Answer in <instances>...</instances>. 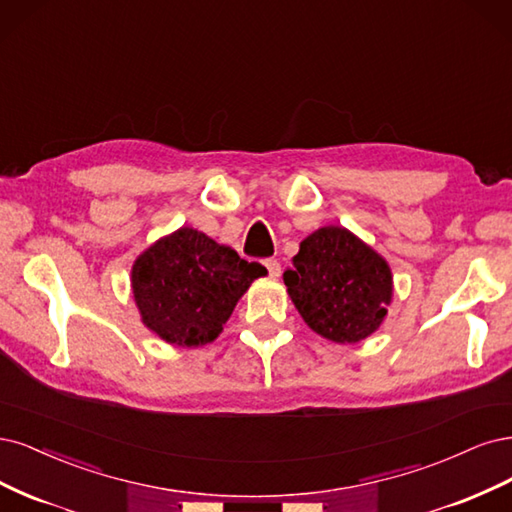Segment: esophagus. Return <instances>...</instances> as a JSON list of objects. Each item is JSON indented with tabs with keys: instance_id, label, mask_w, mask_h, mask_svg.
Listing matches in <instances>:
<instances>
[{
	"instance_id": "1",
	"label": "esophagus",
	"mask_w": 512,
	"mask_h": 512,
	"mask_svg": "<svg viewBox=\"0 0 512 512\" xmlns=\"http://www.w3.org/2000/svg\"><path fill=\"white\" fill-rule=\"evenodd\" d=\"M263 266H266L268 268V272H270V276L272 278H276V276H280V263L276 261V259H266V261H263Z\"/></svg>"
}]
</instances>
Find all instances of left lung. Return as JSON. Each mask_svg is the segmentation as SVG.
Wrapping results in <instances>:
<instances>
[{"label": "left lung", "mask_w": 512, "mask_h": 512, "mask_svg": "<svg viewBox=\"0 0 512 512\" xmlns=\"http://www.w3.org/2000/svg\"><path fill=\"white\" fill-rule=\"evenodd\" d=\"M289 298L319 336L351 344L387 317L393 295L389 263L349 229L327 225L302 240L283 274Z\"/></svg>", "instance_id": "1"}]
</instances>
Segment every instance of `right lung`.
I'll use <instances>...</instances> for the list:
<instances>
[{
	"label": "right lung",
	"instance_id": "add662e5",
	"mask_svg": "<svg viewBox=\"0 0 512 512\" xmlns=\"http://www.w3.org/2000/svg\"><path fill=\"white\" fill-rule=\"evenodd\" d=\"M268 270L193 227L157 240L134 261L131 291L142 323L176 346L221 334L244 291Z\"/></svg>",
	"mask_w": 512,
	"mask_h": 512
}]
</instances>
